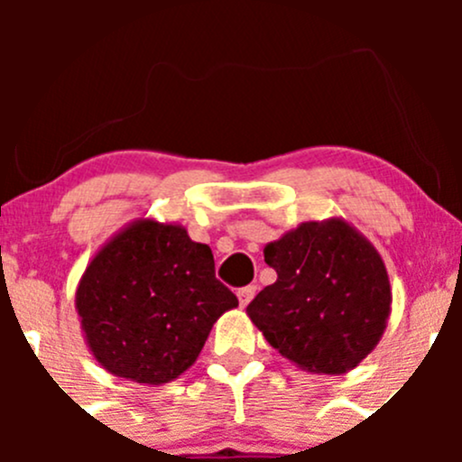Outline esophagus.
Returning <instances> with one entry per match:
<instances>
[{
    "label": "esophagus",
    "mask_w": 462,
    "mask_h": 462,
    "mask_svg": "<svg viewBox=\"0 0 462 462\" xmlns=\"http://www.w3.org/2000/svg\"><path fill=\"white\" fill-rule=\"evenodd\" d=\"M257 295V286H244L236 291V297H239L241 306H248L253 301V297Z\"/></svg>",
    "instance_id": "1"
}]
</instances>
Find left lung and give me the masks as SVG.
<instances>
[{"label":"left lung","instance_id":"8db88e82","mask_svg":"<svg viewBox=\"0 0 462 462\" xmlns=\"http://www.w3.org/2000/svg\"><path fill=\"white\" fill-rule=\"evenodd\" d=\"M277 282L245 313L268 344L309 374L342 375L377 346L391 313L380 253L344 218L306 221L270 241Z\"/></svg>","mask_w":462,"mask_h":462}]
</instances>
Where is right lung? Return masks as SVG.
<instances>
[{"instance_id":"add662e5","label":"right lung","mask_w":462,"mask_h":462,"mask_svg":"<svg viewBox=\"0 0 462 462\" xmlns=\"http://www.w3.org/2000/svg\"><path fill=\"white\" fill-rule=\"evenodd\" d=\"M239 306L209 245L179 223L136 218L88 261L76 291L85 342L111 375L161 386L197 362L214 321Z\"/></svg>"}]
</instances>
